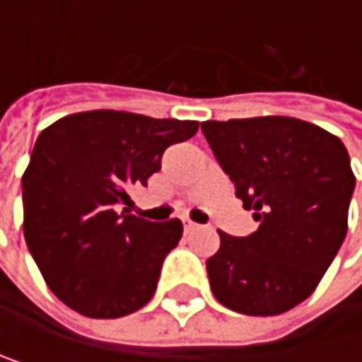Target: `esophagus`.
<instances>
[{
  "mask_svg": "<svg viewBox=\"0 0 362 362\" xmlns=\"http://www.w3.org/2000/svg\"><path fill=\"white\" fill-rule=\"evenodd\" d=\"M196 226H198L196 222H192L189 218H183V228H185V233H192V230H194Z\"/></svg>",
  "mask_w": 362,
  "mask_h": 362,
  "instance_id": "34e87169",
  "label": "esophagus"
}]
</instances>
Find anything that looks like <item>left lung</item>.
I'll use <instances>...</instances> for the list:
<instances>
[{
	"mask_svg": "<svg viewBox=\"0 0 362 362\" xmlns=\"http://www.w3.org/2000/svg\"><path fill=\"white\" fill-rule=\"evenodd\" d=\"M201 129L259 228L220 233L207 259L220 304L244 315H281L309 298L348 233L356 177L343 142L289 116L205 120Z\"/></svg>",
	"mask_w": 362,
	"mask_h": 362,
	"instance_id": "obj_1",
	"label": "left lung"
}]
</instances>
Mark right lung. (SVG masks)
Segmentation results:
<instances>
[{
  "mask_svg": "<svg viewBox=\"0 0 362 362\" xmlns=\"http://www.w3.org/2000/svg\"><path fill=\"white\" fill-rule=\"evenodd\" d=\"M196 132V120L93 110L38 136L23 173V235L47 287L73 311L116 320L153 298L183 224L119 209L164 151Z\"/></svg>",
  "mask_w": 362,
  "mask_h": 362,
  "instance_id": "add662e5",
  "label": "right lung"
}]
</instances>
